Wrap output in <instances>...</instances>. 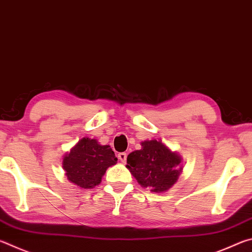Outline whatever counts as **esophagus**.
I'll return each mask as SVG.
<instances>
[{
	"instance_id": "34e87169",
	"label": "esophagus",
	"mask_w": 252,
	"mask_h": 252,
	"mask_svg": "<svg viewBox=\"0 0 252 252\" xmlns=\"http://www.w3.org/2000/svg\"><path fill=\"white\" fill-rule=\"evenodd\" d=\"M118 158H119V160H120V161L122 162V163H126V152L119 153Z\"/></svg>"
}]
</instances>
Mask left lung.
<instances>
[{"label":"left lung","mask_w":252,"mask_h":252,"mask_svg":"<svg viewBox=\"0 0 252 252\" xmlns=\"http://www.w3.org/2000/svg\"><path fill=\"white\" fill-rule=\"evenodd\" d=\"M141 147L127 156L126 167L143 188H150L152 192H165L182 172L181 156L160 140H146Z\"/></svg>","instance_id":"8db88e82"}]
</instances>
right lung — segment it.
I'll return each instance as SVG.
<instances>
[{"mask_svg": "<svg viewBox=\"0 0 252 252\" xmlns=\"http://www.w3.org/2000/svg\"><path fill=\"white\" fill-rule=\"evenodd\" d=\"M118 158L110 146L84 136L63 157L62 167L67 180L82 189L99 186L106 169L117 163Z\"/></svg>", "mask_w": 252, "mask_h": 252, "instance_id": "obj_1", "label": "right lung"}]
</instances>
